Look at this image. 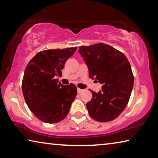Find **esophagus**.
<instances>
[{
    "label": "esophagus",
    "mask_w": 158,
    "mask_h": 158,
    "mask_svg": "<svg viewBox=\"0 0 158 158\" xmlns=\"http://www.w3.org/2000/svg\"><path fill=\"white\" fill-rule=\"evenodd\" d=\"M83 90H84L81 89H79V88H78V89H77V93H81V92H83Z\"/></svg>",
    "instance_id": "34e87169"
}]
</instances>
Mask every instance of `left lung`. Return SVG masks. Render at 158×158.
Listing matches in <instances>:
<instances>
[{
  "instance_id": "1",
  "label": "left lung",
  "mask_w": 158,
  "mask_h": 158,
  "mask_svg": "<svg viewBox=\"0 0 158 158\" xmlns=\"http://www.w3.org/2000/svg\"><path fill=\"white\" fill-rule=\"evenodd\" d=\"M78 52L85 61L89 77L102 85L92 93L86 103L90 117L99 122L113 121L128 103L133 89L134 77L126 56L108 44L99 43L80 47Z\"/></svg>"
}]
</instances>
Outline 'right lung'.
<instances>
[{
    "label": "right lung",
    "mask_w": 158,
    "mask_h": 158,
    "mask_svg": "<svg viewBox=\"0 0 158 158\" xmlns=\"http://www.w3.org/2000/svg\"><path fill=\"white\" fill-rule=\"evenodd\" d=\"M77 47L37 53L26 67L22 92L28 108L37 118L56 123L67 116L77 94L75 85H64L55 79Z\"/></svg>",
    "instance_id": "obj_1"
}]
</instances>
